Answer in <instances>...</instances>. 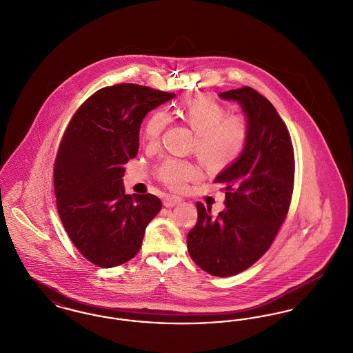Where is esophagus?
I'll return each instance as SVG.
<instances>
[{"instance_id": "obj_1", "label": "esophagus", "mask_w": 353, "mask_h": 353, "mask_svg": "<svg viewBox=\"0 0 353 353\" xmlns=\"http://www.w3.org/2000/svg\"><path fill=\"white\" fill-rule=\"evenodd\" d=\"M180 202H181V199H179V197H174V196H167V197L164 199V206H167V208H173V206L179 205Z\"/></svg>"}]
</instances>
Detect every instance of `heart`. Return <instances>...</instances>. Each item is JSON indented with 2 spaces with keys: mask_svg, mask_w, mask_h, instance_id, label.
Here are the masks:
<instances>
[{
  "mask_svg": "<svg viewBox=\"0 0 353 353\" xmlns=\"http://www.w3.org/2000/svg\"><path fill=\"white\" fill-rule=\"evenodd\" d=\"M176 114L194 131L192 150L202 163L212 169L234 164L246 151L252 127L249 119L241 114H229L228 108L209 95H200L183 101ZM165 110L153 111L144 124L143 136L148 148L160 144L161 134L169 124ZM157 179L170 189L180 190L185 185L200 180L201 168L190 160L167 157L154 168Z\"/></svg>",
  "mask_w": 353,
  "mask_h": 353,
  "instance_id": "b5f03b06",
  "label": "heart"
}]
</instances>
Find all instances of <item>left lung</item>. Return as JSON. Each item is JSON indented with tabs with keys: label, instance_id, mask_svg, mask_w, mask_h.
<instances>
[{
	"label": "left lung",
	"instance_id": "8db88e82",
	"mask_svg": "<svg viewBox=\"0 0 353 353\" xmlns=\"http://www.w3.org/2000/svg\"><path fill=\"white\" fill-rule=\"evenodd\" d=\"M234 101L250 121L246 151L223 169L225 210L217 217L197 202L199 219L188 233V252L197 266L214 276H233L268 252L288 213L295 160L291 137L275 107L252 87L219 94Z\"/></svg>",
	"mask_w": 353,
	"mask_h": 353
}]
</instances>
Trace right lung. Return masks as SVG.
Masks as SVG:
<instances>
[{
    "instance_id": "right-lung-1",
    "label": "right lung",
    "mask_w": 353,
    "mask_h": 353,
    "mask_svg": "<svg viewBox=\"0 0 353 353\" xmlns=\"http://www.w3.org/2000/svg\"><path fill=\"white\" fill-rule=\"evenodd\" d=\"M174 94L139 84L101 88L78 108L54 164L57 208L71 242L110 269L134 258L161 209L153 194H125L124 165L139 151L143 119Z\"/></svg>"
}]
</instances>
